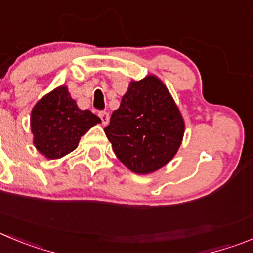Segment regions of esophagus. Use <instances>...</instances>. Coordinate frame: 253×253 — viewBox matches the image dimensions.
Masks as SVG:
<instances>
[{
	"label": "esophagus",
	"mask_w": 253,
	"mask_h": 253,
	"mask_svg": "<svg viewBox=\"0 0 253 253\" xmlns=\"http://www.w3.org/2000/svg\"><path fill=\"white\" fill-rule=\"evenodd\" d=\"M99 117H100L101 122H103L104 125H106L109 123V113H106V111H100L99 113Z\"/></svg>",
	"instance_id": "1"
}]
</instances>
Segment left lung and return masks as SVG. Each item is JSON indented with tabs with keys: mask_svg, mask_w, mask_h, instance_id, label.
<instances>
[{
	"mask_svg": "<svg viewBox=\"0 0 253 253\" xmlns=\"http://www.w3.org/2000/svg\"><path fill=\"white\" fill-rule=\"evenodd\" d=\"M184 130L174 99L153 74L130 81L104 129L118 159L135 174H150L172 161Z\"/></svg>",
	"mask_w": 253,
	"mask_h": 253,
	"instance_id": "8db88e82",
	"label": "left lung"
}]
</instances>
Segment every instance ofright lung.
<instances>
[{
	"mask_svg": "<svg viewBox=\"0 0 253 253\" xmlns=\"http://www.w3.org/2000/svg\"><path fill=\"white\" fill-rule=\"evenodd\" d=\"M100 123V118L90 110L79 109L68 86L61 85L43 95L32 108V142L45 158L59 159L75 150L81 136Z\"/></svg>",
	"mask_w": 253,
	"mask_h": 253,
	"instance_id": "1",
	"label": "right lung"
}]
</instances>
